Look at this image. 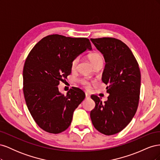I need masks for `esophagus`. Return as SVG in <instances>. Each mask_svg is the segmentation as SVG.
<instances>
[{
  "mask_svg": "<svg viewBox=\"0 0 160 160\" xmlns=\"http://www.w3.org/2000/svg\"><path fill=\"white\" fill-rule=\"evenodd\" d=\"M85 98H86V99L90 98V96H89V95L88 93H85Z\"/></svg>",
  "mask_w": 160,
  "mask_h": 160,
  "instance_id": "1",
  "label": "esophagus"
}]
</instances>
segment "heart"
<instances>
[{
    "label": "heart",
    "mask_w": 160,
    "mask_h": 160,
    "mask_svg": "<svg viewBox=\"0 0 160 160\" xmlns=\"http://www.w3.org/2000/svg\"><path fill=\"white\" fill-rule=\"evenodd\" d=\"M88 58H89V61H91V62L92 63V65H93L94 63H95L96 62H98L99 60L103 59L102 56H101L98 52L91 53V54L89 55ZM78 62H79V58L78 57L75 58V59L72 61L71 67V69L72 70L76 69L77 65V64H78ZM80 82H81V83L83 85H84L86 88H88V89L90 88L91 84H90V82L88 79H81L80 81Z\"/></svg>",
    "instance_id": "1"
}]
</instances>
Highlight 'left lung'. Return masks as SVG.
<instances>
[{"label":"left lung","mask_w":160,"mask_h":160,"mask_svg":"<svg viewBox=\"0 0 160 160\" xmlns=\"http://www.w3.org/2000/svg\"><path fill=\"white\" fill-rule=\"evenodd\" d=\"M103 55L105 66L102 81L109 94L102 103L97 95L91 98L95 103L90 117L95 128L111 135L120 132L130 123L138 107L141 74L139 65L129 48L115 38H91Z\"/></svg>","instance_id":"obj_1"}]
</instances>
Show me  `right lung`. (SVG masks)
<instances>
[{"label":"right lung","mask_w":160,"mask_h":160,"mask_svg":"<svg viewBox=\"0 0 160 160\" xmlns=\"http://www.w3.org/2000/svg\"><path fill=\"white\" fill-rule=\"evenodd\" d=\"M91 45L87 38L48 35L27 56L23 68V93L28 111L37 124L51 133L69 127L75 109L83 101L81 89L72 88L67 95L59 91L60 81L71 72V62Z\"/></svg>","instance_id":"add662e5"}]
</instances>
